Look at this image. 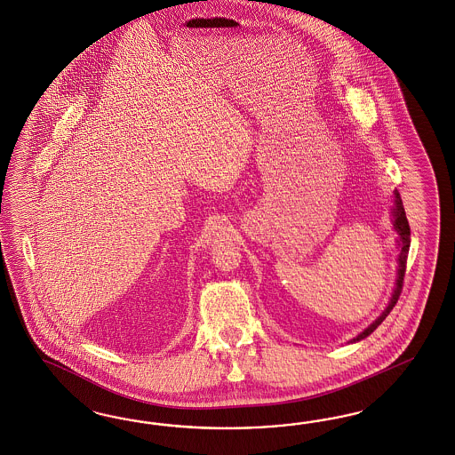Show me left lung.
<instances>
[{"label":"left lung","mask_w":455,"mask_h":455,"mask_svg":"<svg viewBox=\"0 0 455 455\" xmlns=\"http://www.w3.org/2000/svg\"><path fill=\"white\" fill-rule=\"evenodd\" d=\"M392 217H394V228H395V232L399 234V270H397V282H395V289H394V293H392V297H390V302L387 305L386 310L382 312V315L377 318L373 323H371L365 331H362V333H358L357 337L354 339V340H350V342H358V340H362V339H365V337H369L371 333H372L384 320H386L387 315L390 314V310L395 307V303L399 300L400 293H402V285H403V275H405V265H407V255H409V247H411V227H409V221H407V217H405V210H403V205H402V198H400L399 192L395 190L394 192V208H392Z\"/></svg>","instance_id":"left-lung-1"}]
</instances>
